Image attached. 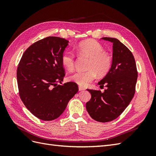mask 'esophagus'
<instances>
[{
    "instance_id": "obj_1",
    "label": "esophagus",
    "mask_w": 156,
    "mask_h": 156,
    "mask_svg": "<svg viewBox=\"0 0 156 156\" xmlns=\"http://www.w3.org/2000/svg\"><path fill=\"white\" fill-rule=\"evenodd\" d=\"M85 90V88H84L81 86H79V91H82V90Z\"/></svg>"
}]
</instances>
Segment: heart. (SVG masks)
<instances>
[{"label": "heart", "instance_id": "heart-1", "mask_svg": "<svg viewBox=\"0 0 156 156\" xmlns=\"http://www.w3.org/2000/svg\"><path fill=\"white\" fill-rule=\"evenodd\" d=\"M76 54L79 57L88 58L85 72H76L69 77V80L80 86H87L98 76L103 77L110 72L112 67V56L98 41L87 40L79 43L75 48ZM63 66L69 71L74 69L75 55L72 51H66L61 56Z\"/></svg>", "mask_w": 156, "mask_h": 156}]
</instances>
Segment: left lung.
<instances>
[{
  "mask_svg": "<svg viewBox=\"0 0 156 156\" xmlns=\"http://www.w3.org/2000/svg\"><path fill=\"white\" fill-rule=\"evenodd\" d=\"M102 39L113 43L112 67L106 76L98 83L107 88L101 90L87 89L91 100L87 103V110L94 120L107 122L119 117L133 99L138 72L131 51L114 37Z\"/></svg>",
  "mask_w": 156,
  "mask_h": 156,
  "instance_id": "obj_1",
  "label": "left lung"
}]
</instances>
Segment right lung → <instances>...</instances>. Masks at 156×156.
Returning <instances> with one entry per match:
<instances>
[{
    "label": "right lung",
    "instance_id": "add662e5",
    "mask_svg": "<svg viewBox=\"0 0 156 156\" xmlns=\"http://www.w3.org/2000/svg\"><path fill=\"white\" fill-rule=\"evenodd\" d=\"M68 42L55 36L38 40L26 49L18 64L21 100L32 114L42 120L57 119L79 91L74 82L61 84L66 75L61 56Z\"/></svg>",
    "mask_w": 156,
    "mask_h": 156
}]
</instances>
